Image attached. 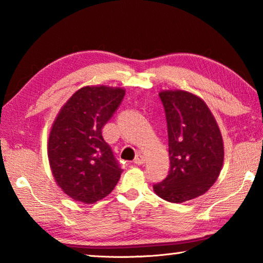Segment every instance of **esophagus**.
<instances>
[{
    "label": "esophagus",
    "mask_w": 263,
    "mask_h": 263,
    "mask_svg": "<svg viewBox=\"0 0 263 263\" xmlns=\"http://www.w3.org/2000/svg\"><path fill=\"white\" fill-rule=\"evenodd\" d=\"M135 163L138 164V166H140V164L145 163V157H144V155L138 154L137 157H136V159H135Z\"/></svg>",
    "instance_id": "1"
}]
</instances>
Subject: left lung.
Segmentation results:
<instances>
[{
  "mask_svg": "<svg viewBox=\"0 0 263 263\" xmlns=\"http://www.w3.org/2000/svg\"><path fill=\"white\" fill-rule=\"evenodd\" d=\"M166 112L171 171L154 193L183 203L205 194L224 162V142L215 116L201 97L185 90L159 92Z\"/></svg>",
  "mask_w": 263,
  "mask_h": 263,
  "instance_id": "8db88e82",
  "label": "left lung"
}]
</instances>
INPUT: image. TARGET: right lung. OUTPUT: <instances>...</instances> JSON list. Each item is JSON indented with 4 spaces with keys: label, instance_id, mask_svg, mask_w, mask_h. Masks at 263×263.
Masks as SVG:
<instances>
[{
    "label": "right lung",
    "instance_id": "add662e5",
    "mask_svg": "<svg viewBox=\"0 0 263 263\" xmlns=\"http://www.w3.org/2000/svg\"><path fill=\"white\" fill-rule=\"evenodd\" d=\"M125 89L87 86L69 97L52 124L48 162L57 184L74 201L92 204L108 196L122 169L102 137Z\"/></svg>",
    "mask_w": 263,
    "mask_h": 263
}]
</instances>
